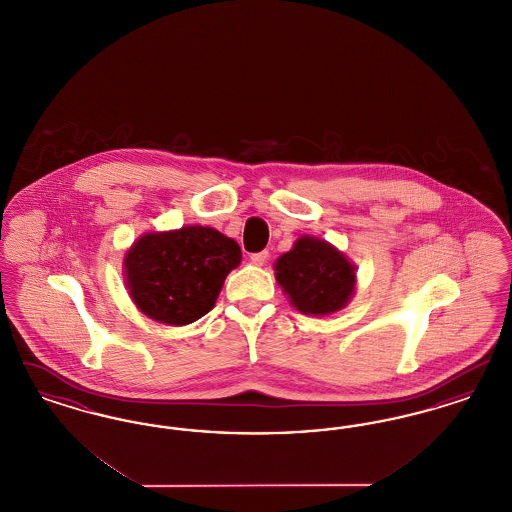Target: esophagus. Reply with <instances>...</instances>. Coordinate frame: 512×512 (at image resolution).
I'll return each mask as SVG.
<instances>
[{"mask_svg":"<svg viewBox=\"0 0 512 512\" xmlns=\"http://www.w3.org/2000/svg\"><path fill=\"white\" fill-rule=\"evenodd\" d=\"M251 263L257 267H263L268 261V251H259V253H251Z\"/></svg>","mask_w":512,"mask_h":512,"instance_id":"obj_1","label":"esophagus"}]
</instances>
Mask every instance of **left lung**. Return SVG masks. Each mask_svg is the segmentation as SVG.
I'll use <instances>...</instances> for the list:
<instances>
[{"mask_svg":"<svg viewBox=\"0 0 512 512\" xmlns=\"http://www.w3.org/2000/svg\"><path fill=\"white\" fill-rule=\"evenodd\" d=\"M276 280L305 315L340 311L355 290V267L332 245L301 236L276 261Z\"/></svg>","mask_w":512,"mask_h":512,"instance_id":"8db88e82","label":"left lung"}]
</instances>
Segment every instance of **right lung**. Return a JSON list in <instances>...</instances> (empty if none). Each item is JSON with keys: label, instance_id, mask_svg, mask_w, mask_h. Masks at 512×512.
Wrapping results in <instances>:
<instances>
[{"label": "right lung", "instance_id": "add662e5", "mask_svg": "<svg viewBox=\"0 0 512 512\" xmlns=\"http://www.w3.org/2000/svg\"><path fill=\"white\" fill-rule=\"evenodd\" d=\"M240 261V245L207 226L146 234L124 257L126 286L144 315L184 326L213 309Z\"/></svg>", "mask_w": 512, "mask_h": 512}]
</instances>
